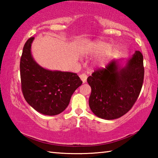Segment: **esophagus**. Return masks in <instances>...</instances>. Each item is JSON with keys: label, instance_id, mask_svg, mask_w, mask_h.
Here are the masks:
<instances>
[{"label": "esophagus", "instance_id": "obj_1", "mask_svg": "<svg viewBox=\"0 0 158 158\" xmlns=\"http://www.w3.org/2000/svg\"><path fill=\"white\" fill-rule=\"evenodd\" d=\"M79 77H80V79H81V81H83V83L86 82V79H87V76H86V74H84V73H82V74H80V75H79Z\"/></svg>", "mask_w": 158, "mask_h": 158}]
</instances>
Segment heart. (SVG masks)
Masks as SVG:
<instances>
[{
	"label": "heart",
	"instance_id": "1",
	"mask_svg": "<svg viewBox=\"0 0 158 158\" xmlns=\"http://www.w3.org/2000/svg\"><path fill=\"white\" fill-rule=\"evenodd\" d=\"M109 47V45L106 42L98 41L93 45V49L96 53H101L107 49Z\"/></svg>",
	"mask_w": 158,
	"mask_h": 158
}]
</instances>
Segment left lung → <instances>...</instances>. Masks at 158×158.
Here are the masks:
<instances>
[{
	"instance_id": "obj_1",
	"label": "left lung",
	"mask_w": 158,
	"mask_h": 158,
	"mask_svg": "<svg viewBox=\"0 0 158 158\" xmlns=\"http://www.w3.org/2000/svg\"><path fill=\"white\" fill-rule=\"evenodd\" d=\"M144 77L143 55L136 51L126 65L112 60L105 68L95 70L87 81L91 87L89 106L93 114L106 120L121 117L137 101Z\"/></svg>"
}]
</instances>
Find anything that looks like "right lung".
<instances>
[{
	"label": "right lung",
	"instance_id": "add662e5",
	"mask_svg": "<svg viewBox=\"0 0 158 158\" xmlns=\"http://www.w3.org/2000/svg\"><path fill=\"white\" fill-rule=\"evenodd\" d=\"M33 37L23 48L20 60L21 90L26 101L35 110L48 116L63 112L72 95L82 84L76 73L51 71L40 66L31 55Z\"/></svg>",
	"mask_w": 158,
	"mask_h": 158
}]
</instances>
